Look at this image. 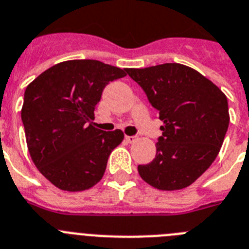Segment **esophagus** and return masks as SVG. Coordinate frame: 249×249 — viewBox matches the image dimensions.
<instances>
[{
	"instance_id": "34e87169",
	"label": "esophagus",
	"mask_w": 249,
	"mask_h": 249,
	"mask_svg": "<svg viewBox=\"0 0 249 249\" xmlns=\"http://www.w3.org/2000/svg\"><path fill=\"white\" fill-rule=\"evenodd\" d=\"M125 140H126L127 142H135V140H137V138H135V137H129V135H126V137H125Z\"/></svg>"
}]
</instances>
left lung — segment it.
Wrapping results in <instances>:
<instances>
[{
  "mask_svg": "<svg viewBox=\"0 0 249 249\" xmlns=\"http://www.w3.org/2000/svg\"><path fill=\"white\" fill-rule=\"evenodd\" d=\"M157 110L161 137L157 155L138 165L144 181L160 190L193 184L214 161L229 125L227 96L202 73L181 64L126 69Z\"/></svg>",
  "mask_w": 249,
  "mask_h": 249,
  "instance_id": "1",
  "label": "left lung"
}]
</instances>
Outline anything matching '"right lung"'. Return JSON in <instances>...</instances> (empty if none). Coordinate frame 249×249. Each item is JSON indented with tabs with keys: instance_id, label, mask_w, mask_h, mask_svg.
<instances>
[{
	"instance_id": "obj_1",
	"label": "right lung",
	"mask_w": 249,
	"mask_h": 249,
	"mask_svg": "<svg viewBox=\"0 0 249 249\" xmlns=\"http://www.w3.org/2000/svg\"><path fill=\"white\" fill-rule=\"evenodd\" d=\"M125 71L98 60H69L47 69L26 88L21 119L29 153L56 188L81 192L103 178L124 133L103 131L91 122L104 88L126 76Z\"/></svg>"
}]
</instances>
